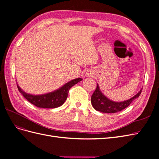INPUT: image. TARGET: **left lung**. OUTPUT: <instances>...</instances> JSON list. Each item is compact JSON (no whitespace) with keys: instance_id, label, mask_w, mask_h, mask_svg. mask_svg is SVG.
Listing matches in <instances>:
<instances>
[{"instance_id":"obj_1","label":"left lung","mask_w":159,"mask_h":159,"mask_svg":"<svg viewBox=\"0 0 159 159\" xmlns=\"http://www.w3.org/2000/svg\"><path fill=\"white\" fill-rule=\"evenodd\" d=\"M142 89L143 88L135 95L129 99L121 102H116L108 99L106 96L103 95L102 91L100 90L98 84H97V88L91 95V103L93 107L98 111L105 113H116L127 107L134 99L139 97Z\"/></svg>"}]
</instances>
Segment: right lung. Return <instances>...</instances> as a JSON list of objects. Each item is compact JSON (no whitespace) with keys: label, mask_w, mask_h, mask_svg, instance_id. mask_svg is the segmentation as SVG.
Returning <instances> with one entry per match:
<instances>
[{"label":"right lung","mask_w":159,"mask_h":159,"mask_svg":"<svg viewBox=\"0 0 159 159\" xmlns=\"http://www.w3.org/2000/svg\"><path fill=\"white\" fill-rule=\"evenodd\" d=\"M82 80L81 78H76L65 84L61 88L52 92L42 95H32L24 91L18 85L17 87L20 93L22 94L28 102L35 106L40 108H56L64 104L68 98L70 89Z\"/></svg>","instance_id":"right-lung-1"}]
</instances>
